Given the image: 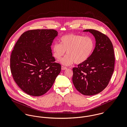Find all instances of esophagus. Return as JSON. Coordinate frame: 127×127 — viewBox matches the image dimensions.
I'll return each mask as SVG.
<instances>
[{
    "label": "esophagus",
    "instance_id": "obj_1",
    "mask_svg": "<svg viewBox=\"0 0 127 127\" xmlns=\"http://www.w3.org/2000/svg\"><path fill=\"white\" fill-rule=\"evenodd\" d=\"M66 69H67V67H64V66H62V70H66Z\"/></svg>",
    "mask_w": 127,
    "mask_h": 127
}]
</instances>
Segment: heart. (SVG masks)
I'll use <instances>...</instances> for the list:
<instances>
[{"mask_svg":"<svg viewBox=\"0 0 127 127\" xmlns=\"http://www.w3.org/2000/svg\"><path fill=\"white\" fill-rule=\"evenodd\" d=\"M60 42V44L53 45V55L59 60L66 51L67 55L61 60V63L64 65H70L74 62L76 64L84 63L92 54L94 46V41L90 36L73 34L62 36Z\"/></svg>","mask_w":127,"mask_h":127,"instance_id":"heart-1","label":"heart"}]
</instances>
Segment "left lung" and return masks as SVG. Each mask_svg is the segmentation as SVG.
Listing matches in <instances>:
<instances>
[{
	"label": "left lung",
	"instance_id": "left-lung-1",
	"mask_svg": "<svg viewBox=\"0 0 127 127\" xmlns=\"http://www.w3.org/2000/svg\"><path fill=\"white\" fill-rule=\"evenodd\" d=\"M95 38V47L89 58L73 68L72 82L76 90L85 95L97 94L108 85L114 71L113 47L109 37L100 32L86 29Z\"/></svg>",
	"mask_w": 127,
	"mask_h": 127
}]
</instances>
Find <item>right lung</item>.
Instances as JSON below:
<instances>
[{
	"mask_svg": "<svg viewBox=\"0 0 127 127\" xmlns=\"http://www.w3.org/2000/svg\"><path fill=\"white\" fill-rule=\"evenodd\" d=\"M58 32L36 29L23 33L16 42L10 58L13 77L22 91L39 96L52 87L61 70L55 63L51 46Z\"/></svg>",
	"mask_w": 127,
	"mask_h": 127,
	"instance_id": "obj_1",
	"label": "right lung"
}]
</instances>
